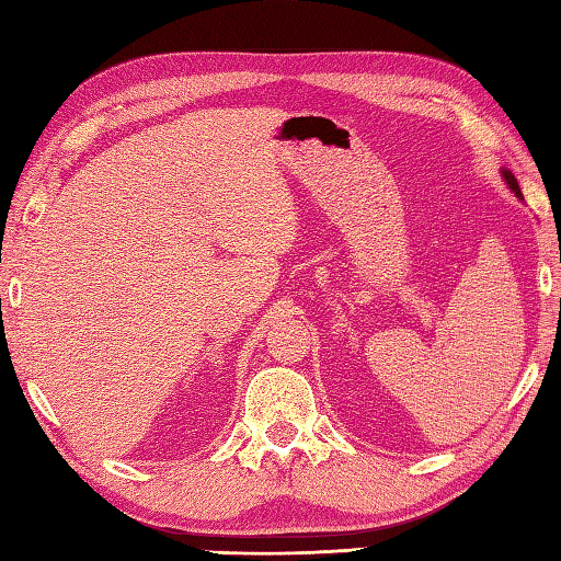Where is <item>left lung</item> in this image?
<instances>
[{"instance_id": "left-lung-1", "label": "left lung", "mask_w": 561, "mask_h": 561, "mask_svg": "<svg viewBox=\"0 0 561 561\" xmlns=\"http://www.w3.org/2000/svg\"><path fill=\"white\" fill-rule=\"evenodd\" d=\"M502 173V178H504V183H507V187L512 190V193L518 197V199H524V195H522V187H518V183H516V178H514V173L512 171H507V169H502L500 171Z\"/></svg>"}]
</instances>
